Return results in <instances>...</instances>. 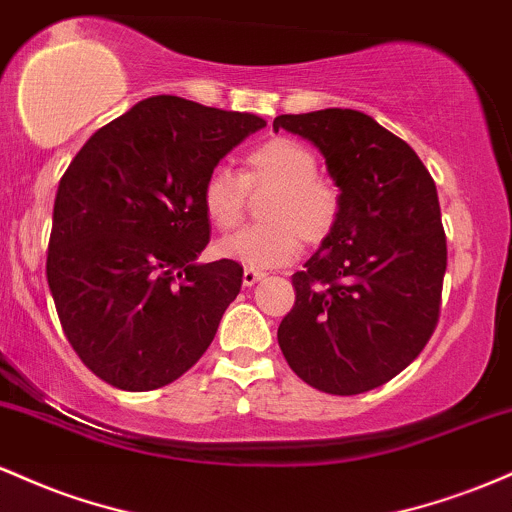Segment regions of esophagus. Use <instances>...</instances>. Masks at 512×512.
I'll return each mask as SVG.
<instances>
[{
	"mask_svg": "<svg viewBox=\"0 0 512 512\" xmlns=\"http://www.w3.org/2000/svg\"><path fill=\"white\" fill-rule=\"evenodd\" d=\"M263 278H266V275H263L261 271H249V268H246L244 278H241V280H244L246 287H251V285H256L258 280H263Z\"/></svg>",
	"mask_w": 512,
	"mask_h": 512,
	"instance_id": "34e87169",
	"label": "esophagus"
}]
</instances>
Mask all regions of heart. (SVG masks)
I'll use <instances>...</instances> for the list:
<instances>
[{
	"label": "heart",
	"mask_w": 512,
	"mask_h": 512,
	"mask_svg": "<svg viewBox=\"0 0 512 512\" xmlns=\"http://www.w3.org/2000/svg\"><path fill=\"white\" fill-rule=\"evenodd\" d=\"M317 157L302 142L273 137L251 149L241 179L215 166L200 186V205L212 227L229 232L241 222L251 193L271 191L261 208L266 225L241 229L217 241L215 256L249 271H268L300 254L302 239L321 244L338 225L341 195L331 181L317 176Z\"/></svg>",
	"instance_id": "obj_1"
}]
</instances>
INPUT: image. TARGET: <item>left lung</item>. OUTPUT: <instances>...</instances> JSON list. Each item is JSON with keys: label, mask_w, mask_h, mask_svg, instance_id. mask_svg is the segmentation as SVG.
Returning <instances> with one entry per match:
<instances>
[{"label": "left lung", "mask_w": 512, "mask_h": 512, "mask_svg": "<svg viewBox=\"0 0 512 512\" xmlns=\"http://www.w3.org/2000/svg\"><path fill=\"white\" fill-rule=\"evenodd\" d=\"M273 130L312 142L341 191L336 229L292 275L280 350L319 392H370L411 365L438 324L447 241L435 181L401 137L360 111L278 116Z\"/></svg>", "instance_id": "obj_1"}]
</instances>
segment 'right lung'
Segmentation results:
<instances>
[{
	"instance_id": "1",
	"label": "right lung",
	"mask_w": 512,
	"mask_h": 512,
	"mask_svg": "<svg viewBox=\"0 0 512 512\" xmlns=\"http://www.w3.org/2000/svg\"><path fill=\"white\" fill-rule=\"evenodd\" d=\"M266 120L152 96L96 130L60 179L48 285L82 363L125 392L179 380L241 290L234 261L198 263L210 241L200 186Z\"/></svg>"
}]
</instances>
